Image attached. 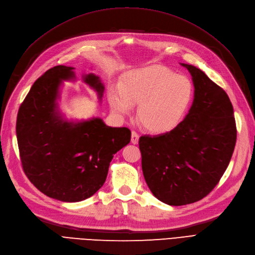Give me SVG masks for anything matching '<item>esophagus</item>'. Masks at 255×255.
Instances as JSON below:
<instances>
[{
	"mask_svg": "<svg viewBox=\"0 0 255 255\" xmlns=\"http://www.w3.org/2000/svg\"><path fill=\"white\" fill-rule=\"evenodd\" d=\"M138 139H139V135H138L135 130H133L132 137H130V141H132V143L136 144V143H138Z\"/></svg>",
	"mask_w": 255,
	"mask_h": 255,
	"instance_id": "obj_1",
	"label": "esophagus"
}]
</instances>
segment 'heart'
Returning <instances> with one entry per match:
<instances>
[{"instance_id":"obj_1","label":"heart","mask_w":255,"mask_h":255,"mask_svg":"<svg viewBox=\"0 0 255 255\" xmlns=\"http://www.w3.org/2000/svg\"><path fill=\"white\" fill-rule=\"evenodd\" d=\"M194 97L191 81L163 66H149L128 72L121 88L110 91L115 112L128 115L138 104L137 118L150 132L165 133L175 128Z\"/></svg>"}]
</instances>
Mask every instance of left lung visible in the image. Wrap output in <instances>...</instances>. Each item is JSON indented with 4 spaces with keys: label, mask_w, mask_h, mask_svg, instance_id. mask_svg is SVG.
Here are the masks:
<instances>
[{
    "label": "left lung",
    "mask_w": 255,
    "mask_h": 255,
    "mask_svg": "<svg viewBox=\"0 0 255 255\" xmlns=\"http://www.w3.org/2000/svg\"><path fill=\"white\" fill-rule=\"evenodd\" d=\"M181 66L189 71L195 87L186 117L170 132L139 138L144 180L159 201L173 206L210 194L236 143L234 111L227 92L197 67Z\"/></svg>",
    "instance_id": "1"
}]
</instances>
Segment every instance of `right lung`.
Here are the masks:
<instances>
[{
	"instance_id": "add662e5",
	"label": "right lung",
	"mask_w": 255,
	"mask_h": 255,
	"mask_svg": "<svg viewBox=\"0 0 255 255\" xmlns=\"http://www.w3.org/2000/svg\"><path fill=\"white\" fill-rule=\"evenodd\" d=\"M73 67L56 66L41 75L21 104L17 139L23 170L37 189L63 202H80L103 186L114 154L130 141L128 128L101 118L68 120L58 100L64 81H75ZM83 82L102 101L104 84L94 73Z\"/></svg>"
}]
</instances>
